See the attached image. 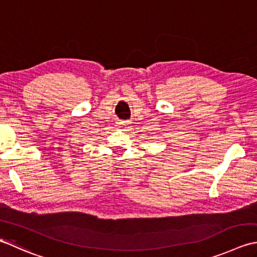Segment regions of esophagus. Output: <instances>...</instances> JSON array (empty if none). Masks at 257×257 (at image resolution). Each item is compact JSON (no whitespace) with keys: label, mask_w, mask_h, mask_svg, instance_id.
Masks as SVG:
<instances>
[{"label":"esophagus","mask_w":257,"mask_h":257,"mask_svg":"<svg viewBox=\"0 0 257 257\" xmlns=\"http://www.w3.org/2000/svg\"><path fill=\"white\" fill-rule=\"evenodd\" d=\"M127 124H128L127 121H118V122H117L118 127H123V125H127Z\"/></svg>","instance_id":"34e87169"}]
</instances>
